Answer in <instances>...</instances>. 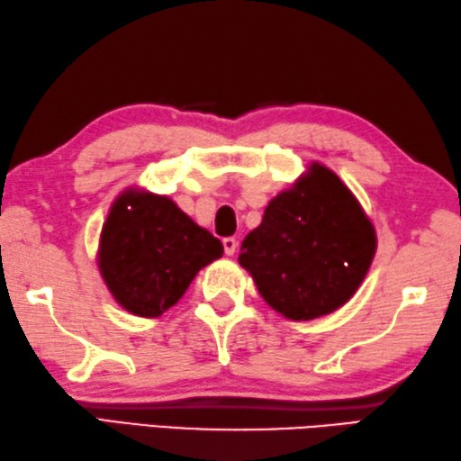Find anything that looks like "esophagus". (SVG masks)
Segmentation results:
<instances>
[{
    "label": "esophagus",
    "instance_id": "obj_1",
    "mask_svg": "<svg viewBox=\"0 0 461 461\" xmlns=\"http://www.w3.org/2000/svg\"><path fill=\"white\" fill-rule=\"evenodd\" d=\"M222 247H224V255L232 257L234 250H237V247H239V240L232 237H227V239H222Z\"/></svg>",
    "mask_w": 461,
    "mask_h": 461
}]
</instances>
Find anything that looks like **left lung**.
I'll use <instances>...</instances> for the list:
<instances>
[{
    "label": "left lung",
    "mask_w": 461,
    "mask_h": 461,
    "mask_svg": "<svg viewBox=\"0 0 461 461\" xmlns=\"http://www.w3.org/2000/svg\"><path fill=\"white\" fill-rule=\"evenodd\" d=\"M375 255V230L340 176L321 163L272 199L242 240L239 262L288 321H314L348 303Z\"/></svg>",
    "instance_id": "1"
}]
</instances>
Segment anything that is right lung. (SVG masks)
Returning <instances> with one entry per match:
<instances>
[{
	"mask_svg": "<svg viewBox=\"0 0 461 461\" xmlns=\"http://www.w3.org/2000/svg\"><path fill=\"white\" fill-rule=\"evenodd\" d=\"M222 257V242L163 194L121 193L103 224L97 267L117 304L157 318L175 306L196 272Z\"/></svg>",
	"mask_w": 461,
	"mask_h": 461,
	"instance_id": "1",
	"label": "right lung"
}]
</instances>
